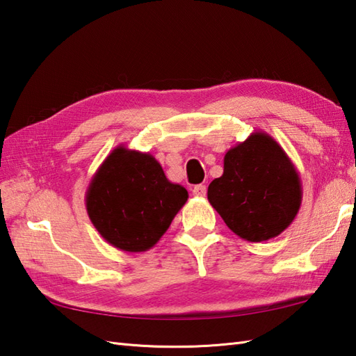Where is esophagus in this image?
I'll list each match as a JSON object with an SVG mask.
<instances>
[{"mask_svg":"<svg viewBox=\"0 0 356 356\" xmlns=\"http://www.w3.org/2000/svg\"><path fill=\"white\" fill-rule=\"evenodd\" d=\"M193 194L195 197H205L207 195V186L205 185H195L193 186Z\"/></svg>","mask_w":356,"mask_h":356,"instance_id":"34e87169","label":"esophagus"}]
</instances>
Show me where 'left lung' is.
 <instances>
[{"label": "left lung", "mask_w": 356, "mask_h": 356, "mask_svg": "<svg viewBox=\"0 0 356 356\" xmlns=\"http://www.w3.org/2000/svg\"><path fill=\"white\" fill-rule=\"evenodd\" d=\"M301 199L297 168L264 131L228 149L223 174L208 186V200L226 226L252 243L280 236L297 217Z\"/></svg>", "instance_id": "obj_1"}]
</instances>
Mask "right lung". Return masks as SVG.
Wrapping results in <instances>:
<instances>
[{"label":"right lung","mask_w":356,"mask_h":356,"mask_svg":"<svg viewBox=\"0 0 356 356\" xmlns=\"http://www.w3.org/2000/svg\"><path fill=\"white\" fill-rule=\"evenodd\" d=\"M188 200L149 153L119 145L105 157L86 193L87 214L102 238L125 252L153 248Z\"/></svg>","instance_id":"1"}]
</instances>
